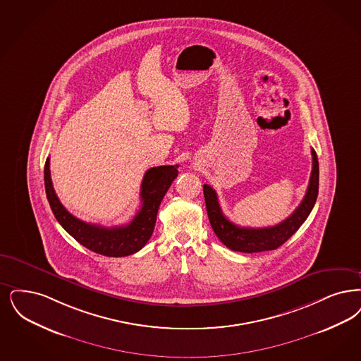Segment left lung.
I'll return each instance as SVG.
<instances>
[{
	"label": "left lung",
	"mask_w": 361,
	"mask_h": 361,
	"mask_svg": "<svg viewBox=\"0 0 361 361\" xmlns=\"http://www.w3.org/2000/svg\"><path fill=\"white\" fill-rule=\"evenodd\" d=\"M312 159H313L312 174H310L309 185L306 189L302 202L288 219H285L283 221H281L279 224L273 227L248 228V227H239L233 224L224 216L214 188L205 184L202 187V190H204L208 219L212 230L216 233L220 242L227 245L232 251L248 252V254L270 251L283 245L288 238L294 235L295 231L302 226L303 221L307 219L317 200L319 171H318L317 154L314 149H312Z\"/></svg>",
	"instance_id": "8db88e82"
}]
</instances>
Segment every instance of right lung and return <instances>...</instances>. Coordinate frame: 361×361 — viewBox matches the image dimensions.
Wrapping results in <instances>:
<instances>
[{
	"label": "right lung",
	"instance_id": "1",
	"mask_svg": "<svg viewBox=\"0 0 361 361\" xmlns=\"http://www.w3.org/2000/svg\"><path fill=\"white\" fill-rule=\"evenodd\" d=\"M178 165L150 168L141 184V209L126 226L106 228L90 224L71 215L60 202L51 180L49 159L44 166L47 199L60 226L88 250L104 257H128L144 247L150 239L159 212V204L177 177Z\"/></svg>",
	"mask_w": 361,
	"mask_h": 361
}]
</instances>
